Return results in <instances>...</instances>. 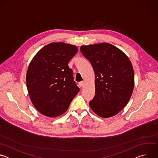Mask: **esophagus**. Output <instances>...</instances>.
Returning a JSON list of instances; mask_svg holds the SVG:
<instances>
[{
    "label": "esophagus",
    "instance_id": "esophagus-1",
    "mask_svg": "<svg viewBox=\"0 0 158 158\" xmlns=\"http://www.w3.org/2000/svg\"><path fill=\"white\" fill-rule=\"evenodd\" d=\"M84 84H85V82H84V81H82V82H81L79 83V86H80L81 87H83V86L84 85Z\"/></svg>",
    "mask_w": 158,
    "mask_h": 158
}]
</instances>
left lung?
I'll use <instances>...</instances> for the list:
<instances>
[{
    "label": "left lung",
    "mask_w": 158,
    "mask_h": 158,
    "mask_svg": "<svg viewBox=\"0 0 158 158\" xmlns=\"http://www.w3.org/2000/svg\"><path fill=\"white\" fill-rule=\"evenodd\" d=\"M80 50L95 74L96 94L90 107L103 118L116 115L133 92L134 75L130 60L121 50L106 42L82 46Z\"/></svg>",
    "instance_id": "left-lung-1"
}]
</instances>
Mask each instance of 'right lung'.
I'll return each mask as SVG.
<instances>
[{
	"label": "right lung",
	"instance_id": "obj_1",
	"mask_svg": "<svg viewBox=\"0 0 158 158\" xmlns=\"http://www.w3.org/2000/svg\"><path fill=\"white\" fill-rule=\"evenodd\" d=\"M76 46L52 42L42 48L31 61L26 84L31 100L41 114L50 118L60 116L68 109L79 88L68 66L77 54Z\"/></svg>",
	"mask_w": 158,
	"mask_h": 158
}]
</instances>
